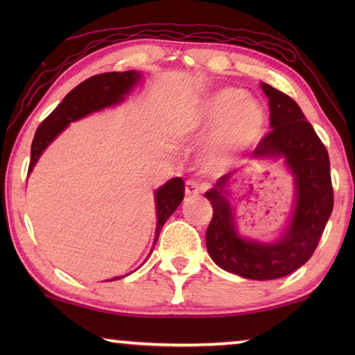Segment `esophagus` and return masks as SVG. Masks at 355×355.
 <instances>
[{"mask_svg":"<svg viewBox=\"0 0 355 355\" xmlns=\"http://www.w3.org/2000/svg\"><path fill=\"white\" fill-rule=\"evenodd\" d=\"M203 191V184L196 178H191L186 181V196H198Z\"/></svg>","mask_w":355,"mask_h":355,"instance_id":"1","label":"esophagus"}]
</instances>
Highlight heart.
I'll return each instance as SVG.
<instances>
[{
    "label": "heart",
    "instance_id": "1",
    "mask_svg": "<svg viewBox=\"0 0 355 355\" xmlns=\"http://www.w3.org/2000/svg\"><path fill=\"white\" fill-rule=\"evenodd\" d=\"M203 125H216L210 145L213 163H221L234 152L250 147L263 137L266 111L244 90L225 87L208 95L198 110Z\"/></svg>",
    "mask_w": 355,
    "mask_h": 355
}]
</instances>
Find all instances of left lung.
<instances>
[{"label":"left lung","instance_id":"obj_1","mask_svg":"<svg viewBox=\"0 0 355 355\" xmlns=\"http://www.w3.org/2000/svg\"><path fill=\"white\" fill-rule=\"evenodd\" d=\"M268 96L273 129L257 144L254 157H284L297 186V203L288 231L275 244L244 241L237 236L225 186L231 173L205 193L213 207L207 249L220 268L247 279H276L300 268L317 249L333 211L329 157L312 124L289 95L261 84Z\"/></svg>","mask_w":355,"mask_h":355}]
</instances>
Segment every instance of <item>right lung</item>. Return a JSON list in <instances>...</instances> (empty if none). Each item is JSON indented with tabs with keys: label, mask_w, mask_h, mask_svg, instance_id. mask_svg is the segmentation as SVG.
Segmentation results:
<instances>
[{
	"label": "right lung",
	"mask_w": 355,
	"mask_h": 355,
	"mask_svg": "<svg viewBox=\"0 0 355 355\" xmlns=\"http://www.w3.org/2000/svg\"><path fill=\"white\" fill-rule=\"evenodd\" d=\"M139 74L135 71L124 72H103L87 79L72 89L64 96V100L56 106L55 110L48 114V118L42 121L38 125L35 137L32 142L31 163H28V173L35 166L37 159L40 158L43 150H45L53 139L66 128L72 121L80 119L92 111L101 110L105 106L114 105L123 100V95L139 80ZM184 181L181 178H174L168 181L162 189L155 193L157 198V231H155V242H157L159 231L179 203L184 198ZM119 279V278H113Z\"/></svg>",
	"instance_id": "obj_1"
}]
</instances>
